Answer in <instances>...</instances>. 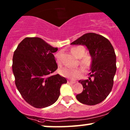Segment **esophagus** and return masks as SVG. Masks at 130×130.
Masks as SVG:
<instances>
[{
    "label": "esophagus",
    "mask_w": 130,
    "mask_h": 130,
    "mask_svg": "<svg viewBox=\"0 0 130 130\" xmlns=\"http://www.w3.org/2000/svg\"><path fill=\"white\" fill-rule=\"evenodd\" d=\"M67 83H69V84H74V83H75L76 82H75V81H71V80H68Z\"/></svg>",
    "instance_id": "34e87169"
}]
</instances>
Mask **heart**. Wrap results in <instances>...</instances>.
I'll use <instances>...</instances> for the list:
<instances>
[{
	"label": "heart",
	"instance_id": "b5f03b06",
	"mask_svg": "<svg viewBox=\"0 0 130 130\" xmlns=\"http://www.w3.org/2000/svg\"><path fill=\"white\" fill-rule=\"evenodd\" d=\"M71 52L76 58H79V63L84 71L86 72L90 69L92 64V58L90 55H88V54L85 55V49L81 45L73 47L71 49ZM55 57L57 62L60 63L59 52L55 54ZM60 73L63 76L70 78V79H75V78H78L82 75V70L79 68H70L65 67L60 70Z\"/></svg>",
	"mask_w": 130,
	"mask_h": 130
}]
</instances>
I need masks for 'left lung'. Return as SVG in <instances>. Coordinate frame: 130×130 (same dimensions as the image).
Wrapping results in <instances>:
<instances>
[{
  "instance_id": "left-lung-1",
  "label": "left lung",
  "mask_w": 130,
  "mask_h": 130,
  "mask_svg": "<svg viewBox=\"0 0 130 130\" xmlns=\"http://www.w3.org/2000/svg\"><path fill=\"white\" fill-rule=\"evenodd\" d=\"M85 45L92 58L89 79L79 80L83 91L76 98L81 103L94 105L109 95L117 70L116 55L110 42L102 36L89 32L71 43Z\"/></svg>"
}]
</instances>
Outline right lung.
I'll list each match as a JSON object with an SVG mask.
<instances>
[{"label":"right lung","mask_w":130,"mask_h":130,"mask_svg":"<svg viewBox=\"0 0 130 130\" xmlns=\"http://www.w3.org/2000/svg\"><path fill=\"white\" fill-rule=\"evenodd\" d=\"M53 47L39 38H26L18 44L13 56L15 85L26 102L36 108L50 106L57 101L66 78L52 75L58 66Z\"/></svg>","instance_id":"right-lung-1"}]
</instances>
